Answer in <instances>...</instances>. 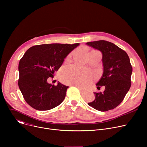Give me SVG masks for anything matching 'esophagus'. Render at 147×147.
I'll return each instance as SVG.
<instances>
[{
	"label": "esophagus",
	"instance_id": "34e87169",
	"mask_svg": "<svg viewBox=\"0 0 147 147\" xmlns=\"http://www.w3.org/2000/svg\"><path fill=\"white\" fill-rule=\"evenodd\" d=\"M71 86H76V87H78V88H79V90H80V92H81V94H84V90H83L80 87H79L78 85H77V84H71Z\"/></svg>",
	"mask_w": 147,
	"mask_h": 147
}]
</instances>
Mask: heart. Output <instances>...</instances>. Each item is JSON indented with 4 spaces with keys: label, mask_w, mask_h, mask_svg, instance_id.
Returning <instances> with one entry per match:
<instances>
[{
    "label": "heart",
    "mask_w": 147,
    "mask_h": 147,
    "mask_svg": "<svg viewBox=\"0 0 147 147\" xmlns=\"http://www.w3.org/2000/svg\"><path fill=\"white\" fill-rule=\"evenodd\" d=\"M63 77L67 83L78 84L82 87L88 85L92 80V74L89 71L74 66L68 68L63 73Z\"/></svg>",
    "instance_id": "1"
}]
</instances>
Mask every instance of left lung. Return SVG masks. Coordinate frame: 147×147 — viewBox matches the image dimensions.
I'll return each instance as SVG.
<instances>
[{"label":"left lung","instance_id":"1","mask_svg":"<svg viewBox=\"0 0 147 147\" xmlns=\"http://www.w3.org/2000/svg\"><path fill=\"white\" fill-rule=\"evenodd\" d=\"M102 54L103 74L96 85L105 86L103 92H94L95 99L88 105L100 111L117 107L125 97L131 86L132 67L127 53L114 43L106 40L86 43Z\"/></svg>","mask_w":147,"mask_h":147}]
</instances>
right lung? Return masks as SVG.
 <instances>
[{"instance_id":"right-lung-1","label":"right lung","mask_w":147,"mask_h":147,"mask_svg":"<svg viewBox=\"0 0 147 147\" xmlns=\"http://www.w3.org/2000/svg\"><path fill=\"white\" fill-rule=\"evenodd\" d=\"M79 45L43 44L33 46L26 52L19 63L18 86L29 105L45 111L64 101L68 86L59 82L57 85H52L47 80L53 78L64 58Z\"/></svg>"}]
</instances>
